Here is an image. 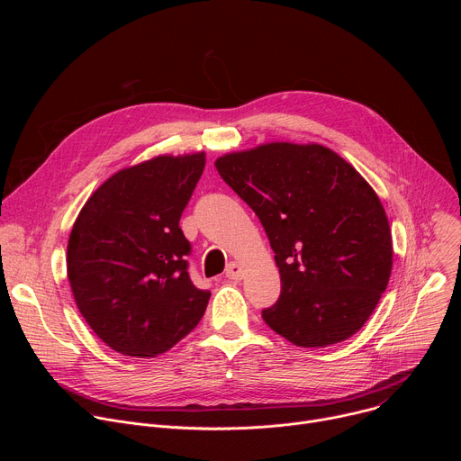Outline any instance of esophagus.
<instances>
[{
    "instance_id": "34e87169",
    "label": "esophagus",
    "mask_w": 461,
    "mask_h": 461,
    "mask_svg": "<svg viewBox=\"0 0 461 461\" xmlns=\"http://www.w3.org/2000/svg\"><path fill=\"white\" fill-rule=\"evenodd\" d=\"M244 276V268L239 265V262H230V267L226 270V277L231 281H240Z\"/></svg>"
}]
</instances>
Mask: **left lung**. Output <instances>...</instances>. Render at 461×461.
Listing matches in <instances>:
<instances>
[{"instance_id": "left-lung-1", "label": "left lung", "mask_w": 461, "mask_h": 461, "mask_svg": "<svg viewBox=\"0 0 461 461\" xmlns=\"http://www.w3.org/2000/svg\"><path fill=\"white\" fill-rule=\"evenodd\" d=\"M215 167L276 253L281 297L262 310L265 322L304 348L354 336L392 272V233L372 185L321 144H262L222 155Z\"/></svg>"}]
</instances>
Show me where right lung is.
Masks as SVG:
<instances>
[{
  "instance_id": "obj_1",
  "label": "right lung",
  "mask_w": 461,
  "mask_h": 461,
  "mask_svg": "<svg viewBox=\"0 0 461 461\" xmlns=\"http://www.w3.org/2000/svg\"><path fill=\"white\" fill-rule=\"evenodd\" d=\"M206 153L158 155L109 176L84 204L68 244L77 306L113 350L155 357L203 319L210 292L187 274L180 215Z\"/></svg>"
}]
</instances>
